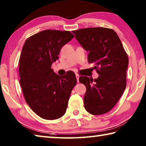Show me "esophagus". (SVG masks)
<instances>
[{
  "instance_id": "esophagus-1",
  "label": "esophagus",
  "mask_w": 146,
  "mask_h": 146,
  "mask_svg": "<svg viewBox=\"0 0 146 146\" xmlns=\"http://www.w3.org/2000/svg\"><path fill=\"white\" fill-rule=\"evenodd\" d=\"M79 75H78V74H76V80H77V82H79Z\"/></svg>"
}]
</instances>
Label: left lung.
Listing matches in <instances>:
<instances>
[{"label": "left lung", "instance_id": "obj_1", "mask_svg": "<svg viewBox=\"0 0 146 146\" xmlns=\"http://www.w3.org/2000/svg\"><path fill=\"white\" fill-rule=\"evenodd\" d=\"M84 49L89 51L88 61L93 64L98 77L93 80L80 76L84 84L86 110L91 115H102L116 105L126 87L127 55L116 32L112 29L97 27L73 31Z\"/></svg>", "mask_w": 146, "mask_h": 146}]
</instances>
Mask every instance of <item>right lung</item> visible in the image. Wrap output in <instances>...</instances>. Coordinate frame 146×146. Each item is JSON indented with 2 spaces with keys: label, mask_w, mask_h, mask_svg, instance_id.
<instances>
[{
  "label": "right lung",
  "mask_w": 146,
  "mask_h": 146,
  "mask_svg": "<svg viewBox=\"0 0 146 146\" xmlns=\"http://www.w3.org/2000/svg\"><path fill=\"white\" fill-rule=\"evenodd\" d=\"M73 37L69 31L46 29L29 36L23 47L19 61L20 85L26 103L44 119H57L65 114L77 82L72 71L59 76L51 69L61 48Z\"/></svg>",
  "instance_id": "obj_1"
}]
</instances>
